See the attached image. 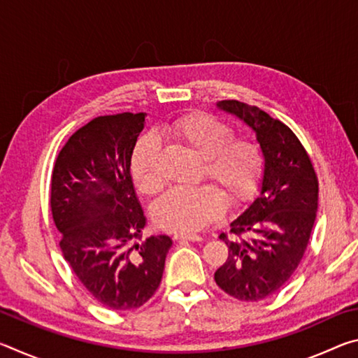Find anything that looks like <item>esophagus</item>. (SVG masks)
<instances>
[{"mask_svg": "<svg viewBox=\"0 0 358 358\" xmlns=\"http://www.w3.org/2000/svg\"><path fill=\"white\" fill-rule=\"evenodd\" d=\"M173 240H177V241H201L202 237H201V235H194V234H175Z\"/></svg>", "mask_w": 358, "mask_h": 358, "instance_id": "esophagus-1", "label": "esophagus"}]
</instances>
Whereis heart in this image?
I'll list each match as a JSON object with an SVG mask.
<instances>
[{
	"label": "heart",
	"instance_id": "b5f03b06",
	"mask_svg": "<svg viewBox=\"0 0 358 358\" xmlns=\"http://www.w3.org/2000/svg\"><path fill=\"white\" fill-rule=\"evenodd\" d=\"M164 134L202 156V175L215 180L220 187L207 183L167 191L153 207V220L161 229L178 234L197 232L226 211L224 193L230 203H241L256 192L264 172V153L257 142L234 137L230 126L202 112L173 121ZM159 159L157 138H138L131 156V175L145 196L159 192L164 185Z\"/></svg>",
	"mask_w": 358,
	"mask_h": 358
}]
</instances>
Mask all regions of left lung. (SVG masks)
Listing matches in <instances>:
<instances>
[{
	"mask_svg": "<svg viewBox=\"0 0 358 358\" xmlns=\"http://www.w3.org/2000/svg\"><path fill=\"white\" fill-rule=\"evenodd\" d=\"M216 106L256 132L265 164L259 196L230 222V235H220L229 256L215 281L234 299L257 301L278 292L303 259L316 221L319 183L306 150L282 121L234 99Z\"/></svg>",
	"mask_w": 358,
	"mask_h": 358,
	"instance_id": "left-lung-1",
	"label": "left lung"
}]
</instances>
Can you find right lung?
<instances>
[{
	"instance_id": "add662e5",
	"label": "right lung",
	"mask_w": 358,
	"mask_h": 358,
	"mask_svg": "<svg viewBox=\"0 0 358 358\" xmlns=\"http://www.w3.org/2000/svg\"><path fill=\"white\" fill-rule=\"evenodd\" d=\"M147 113L98 117L76 131L52 172L50 208L64 259L96 300L136 310L159 287L167 235L142 241L147 217L131 177V156Z\"/></svg>"
}]
</instances>
